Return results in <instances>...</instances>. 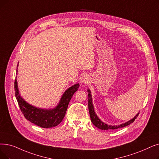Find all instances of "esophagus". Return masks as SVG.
<instances>
[{"label":"esophagus","mask_w":159,"mask_h":159,"mask_svg":"<svg viewBox=\"0 0 159 159\" xmlns=\"http://www.w3.org/2000/svg\"><path fill=\"white\" fill-rule=\"evenodd\" d=\"M89 82V77H88L87 75H84L83 77H82L81 79V82L82 83H84V84H87Z\"/></svg>","instance_id":"esophagus-1"}]
</instances>
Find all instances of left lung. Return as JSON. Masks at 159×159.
<instances>
[{
    "instance_id": "1",
    "label": "left lung",
    "mask_w": 159,
    "mask_h": 159,
    "mask_svg": "<svg viewBox=\"0 0 159 159\" xmlns=\"http://www.w3.org/2000/svg\"><path fill=\"white\" fill-rule=\"evenodd\" d=\"M88 109H89V116H90V118H91V121L92 122V123L93 125L98 127L99 129L101 130H108V129H116L118 128H122L124 127H126L131 123L134 122V121L136 119V118L139 116V113H138V114L134 117V118H133L132 120H130V121L123 123L120 125H118V126H112V125H108L107 124H105V123H103L102 121H101L100 120V119H99V118L98 117V116L96 115V114L94 112V108L93 107V104H92V95H91V92L88 89Z\"/></svg>"
}]
</instances>
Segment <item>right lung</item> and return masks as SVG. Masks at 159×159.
Here are the masks:
<instances>
[{
    "mask_svg": "<svg viewBox=\"0 0 159 159\" xmlns=\"http://www.w3.org/2000/svg\"><path fill=\"white\" fill-rule=\"evenodd\" d=\"M79 87V84H77L67 89L55 108L44 110L36 108L27 103L19 95L17 80L15 79L14 82L15 94L20 111L27 120L42 128L53 127L61 122L66 115L69 102L75 92L78 90Z\"/></svg>",
    "mask_w": 159,
    "mask_h": 159,
    "instance_id": "obj_1",
    "label": "right lung"
}]
</instances>
